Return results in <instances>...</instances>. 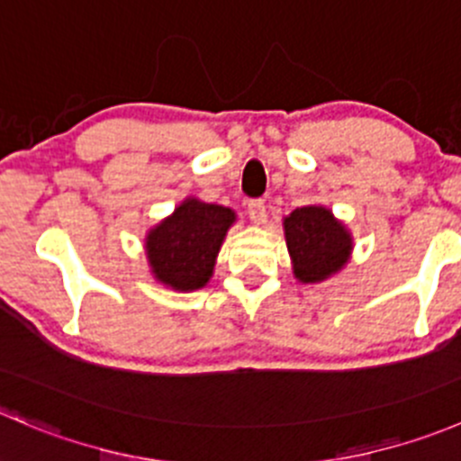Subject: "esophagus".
<instances>
[{
	"label": "esophagus",
	"instance_id": "esophagus-1",
	"mask_svg": "<svg viewBox=\"0 0 461 461\" xmlns=\"http://www.w3.org/2000/svg\"><path fill=\"white\" fill-rule=\"evenodd\" d=\"M248 213L254 222H263V218H266V204H263V200H249Z\"/></svg>",
	"mask_w": 461,
	"mask_h": 461
}]
</instances>
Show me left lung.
I'll list each match as a JSON object with an SVG mask.
<instances>
[{
  "instance_id": "8db88e82",
  "label": "left lung",
  "mask_w": 461,
  "mask_h": 461,
  "mask_svg": "<svg viewBox=\"0 0 461 461\" xmlns=\"http://www.w3.org/2000/svg\"><path fill=\"white\" fill-rule=\"evenodd\" d=\"M284 239L299 284L338 275L354 252V236L326 204H306L284 216Z\"/></svg>"
}]
</instances>
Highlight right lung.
<instances>
[{"label": "right lung", "mask_w": 461, "mask_h": 461, "mask_svg": "<svg viewBox=\"0 0 461 461\" xmlns=\"http://www.w3.org/2000/svg\"><path fill=\"white\" fill-rule=\"evenodd\" d=\"M234 222V209L186 195L171 216L146 231L144 252L153 279L176 293L204 288Z\"/></svg>", "instance_id": "obj_1"}]
</instances>
